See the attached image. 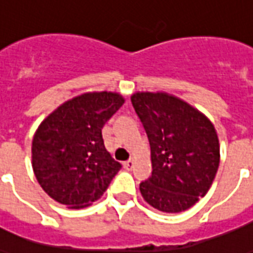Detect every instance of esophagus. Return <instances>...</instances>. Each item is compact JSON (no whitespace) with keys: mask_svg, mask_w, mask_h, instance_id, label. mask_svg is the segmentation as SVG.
Returning a JSON list of instances; mask_svg holds the SVG:
<instances>
[{"mask_svg":"<svg viewBox=\"0 0 253 253\" xmlns=\"http://www.w3.org/2000/svg\"><path fill=\"white\" fill-rule=\"evenodd\" d=\"M123 166H125L126 169H132V166H134V160H132V158H130V160L126 161V162L123 164Z\"/></svg>","mask_w":253,"mask_h":253,"instance_id":"obj_1","label":"esophagus"}]
</instances>
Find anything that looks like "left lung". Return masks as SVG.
<instances>
[{
  "mask_svg": "<svg viewBox=\"0 0 253 253\" xmlns=\"http://www.w3.org/2000/svg\"><path fill=\"white\" fill-rule=\"evenodd\" d=\"M132 107L145 127L153 173L139 190L161 212L179 213L208 193L220 164V143L212 122L166 92H135Z\"/></svg>",
  "mask_w": 253,
  "mask_h": 253,
  "instance_id": "left-lung-1",
  "label": "left lung"
}]
</instances>
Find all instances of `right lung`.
<instances>
[{
  "label": "right lung",
  "mask_w": 253,
  "mask_h": 253,
  "mask_svg": "<svg viewBox=\"0 0 253 253\" xmlns=\"http://www.w3.org/2000/svg\"><path fill=\"white\" fill-rule=\"evenodd\" d=\"M123 103L117 92H85L41 122L32 142V166L50 198L80 209L107 190L122 165L106 150L102 128Z\"/></svg>",
  "instance_id": "right-lung-1"
}]
</instances>
